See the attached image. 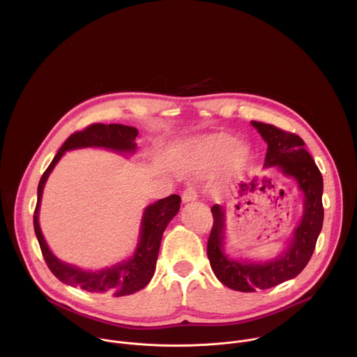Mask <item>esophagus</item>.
Listing matches in <instances>:
<instances>
[{"instance_id":"34e87169","label":"esophagus","mask_w":357,"mask_h":357,"mask_svg":"<svg viewBox=\"0 0 357 357\" xmlns=\"http://www.w3.org/2000/svg\"><path fill=\"white\" fill-rule=\"evenodd\" d=\"M196 197H197V193H196V190H195L193 186H188V188L183 190V193H182V202H183V203L192 202V200H195Z\"/></svg>"}]
</instances>
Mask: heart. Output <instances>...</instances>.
Wrapping results in <instances>:
<instances>
[{"instance_id":"b5f03b06","label":"heart","mask_w":357,"mask_h":357,"mask_svg":"<svg viewBox=\"0 0 357 357\" xmlns=\"http://www.w3.org/2000/svg\"><path fill=\"white\" fill-rule=\"evenodd\" d=\"M230 152V165L240 167L243 165L250 154V149L245 144H236L233 137H220L211 144V160L212 161H222Z\"/></svg>"}]
</instances>
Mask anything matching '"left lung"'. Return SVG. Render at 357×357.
Instances as JSON below:
<instances>
[{
    "label": "left lung",
    "mask_w": 357,
    "mask_h": 357,
    "mask_svg": "<svg viewBox=\"0 0 357 357\" xmlns=\"http://www.w3.org/2000/svg\"><path fill=\"white\" fill-rule=\"evenodd\" d=\"M251 124L267 142L264 167H275L285 176L295 179L303 195V211L301 222L281 256L266 263H250L226 256L223 251L225 208L212 206L213 227L208 240L211 267L222 284L240 292L268 289L295 278L311 260L324 223V181L315 161L305 148L303 139L271 124L260 121H251Z\"/></svg>",
    "instance_id": "8db88e82"
}]
</instances>
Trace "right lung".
Masks as SVG:
<instances>
[{
  "instance_id": "obj_1",
  "label": "right lung",
  "mask_w": 357,
  "mask_h": 357,
  "mask_svg": "<svg viewBox=\"0 0 357 357\" xmlns=\"http://www.w3.org/2000/svg\"><path fill=\"white\" fill-rule=\"evenodd\" d=\"M137 128L123 124H91L83 131H76L61 146L58 154L55 155L52 162L49 164L39 181L38 202L33 213L35 234L39 241V247L42 250V256L46 261V266L59 281L68 285L79 287L89 292L124 296L131 295L146 287L152 275H154L162 234L168 223L176 216L181 208V196L178 195H171L168 197L160 199L158 202L146 206L141 220L139 241L132 257L127 261L119 263L113 267L100 271H86L79 267L66 264L55 257L43 238L38 222L43 186L47 181V176L66 151L86 146H100L121 152V154H132L137 149Z\"/></svg>"
}]
</instances>
